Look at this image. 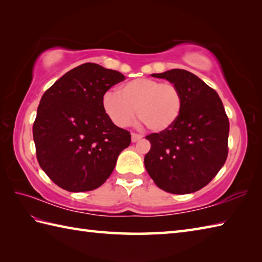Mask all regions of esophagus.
Returning <instances> with one entry per match:
<instances>
[{"instance_id":"34e87169","label":"esophagus","mask_w":262,"mask_h":262,"mask_svg":"<svg viewBox=\"0 0 262 262\" xmlns=\"http://www.w3.org/2000/svg\"><path fill=\"white\" fill-rule=\"evenodd\" d=\"M140 139H142L141 135H138V133H131V140H132V142H137V141L140 140Z\"/></svg>"}]
</instances>
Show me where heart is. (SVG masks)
<instances>
[{"instance_id": "heart-1", "label": "heart", "mask_w": 262, "mask_h": 262, "mask_svg": "<svg viewBox=\"0 0 262 262\" xmlns=\"http://www.w3.org/2000/svg\"><path fill=\"white\" fill-rule=\"evenodd\" d=\"M104 112L115 125L125 127L138 119L150 131L162 132L176 123L182 113L183 95L172 83L154 78H136L122 85L119 94L103 97Z\"/></svg>"}]
</instances>
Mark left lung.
I'll use <instances>...</instances> for the list:
<instances>
[{"label":"left lung","mask_w":262,"mask_h":262,"mask_svg":"<svg viewBox=\"0 0 262 262\" xmlns=\"http://www.w3.org/2000/svg\"><path fill=\"white\" fill-rule=\"evenodd\" d=\"M152 77L165 78L182 92L183 108L170 129L151 133L144 166L155 184L171 194L200 190L216 176L228 157L230 123L212 87L184 69Z\"/></svg>","instance_id":"1"}]
</instances>
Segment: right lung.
I'll list each match as a JSON object with an SVG mask.
<instances>
[{
  "label": "right lung",
  "mask_w": 262,
  "mask_h": 262,
  "mask_svg": "<svg viewBox=\"0 0 262 262\" xmlns=\"http://www.w3.org/2000/svg\"><path fill=\"white\" fill-rule=\"evenodd\" d=\"M125 77L97 63L75 67L45 92L32 132L40 167L60 188L74 193L100 187L111 176L129 131L103 108L104 94Z\"/></svg>",
  "instance_id": "1"
}]
</instances>
